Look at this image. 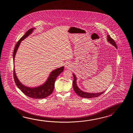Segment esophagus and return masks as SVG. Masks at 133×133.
Listing matches in <instances>:
<instances>
[{
  "label": "esophagus",
  "mask_w": 133,
  "mask_h": 133,
  "mask_svg": "<svg viewBox=\"0 0 133 133\" xmlns=\"http://www.w3.org/2000/svg\"><path fill=\"white\" fill-rule=\"evenodd\" d=\"M70 64H69V63H68V64H66L65 65V68H69V67H70Z\"/></svg>",
  "instance_id": "1"
}]
</instances>
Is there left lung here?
<instances>
[{
  "label": "left lung",
  "mask_w": 133,
  "mask_h": 133,
  "mask_svg": "<svg viewBox=\"0 0 133 133\" xmlns=\"http://www.w3.org/2000/svg\"><path fill=\"white\" fill-rule=\"evenodd\" d=\"M108 41L111 44H112L113 45H114L116 48H117V45H116V44L115 40L113 39L112 38H111L109 35H108ZM73 75L74 76V80L73 82L74 90L75 91V92L76 93V94L80 97H84V98H93V97H98L99 96L101 95L102 94H103L105 92V91H104V92H100V93H86V92L82 91L77 86L76 82V76H75V75L74 74H73Z\"/></svg>",
  "instance_id": "left-lung-1"
}]
</instances>
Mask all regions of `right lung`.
Here are the masks:
<instances>
[{"instance_id":"obj_1","label":"right lung","mask_w":133,"mask_h":133,"mask_svg":"<svg viewBox=\"0 0 133 133\" xmlns=\"http://www.w3.org/2000/svg\"><path fill=\"white\" fill-rule=\"evenodd\" d=\"M33 29L34 28H31L29 29L18 41L17 44L16 45L13 52V62L14 63L15 57L18 48L20 45V42L23 40L26 37H28L29 34H31ZM64 67L62 66L61 68H57L56 70L52 71L50 75V76L48 77L47 81L42 85L36 88H27L21 84L16 75L14 68L13 70V76L15 82L18 88L26 96L35 99H42L46 97L53 93L56 80L57 79V77L60 74L64 71Z\"/></svg>"}]
</instances>
